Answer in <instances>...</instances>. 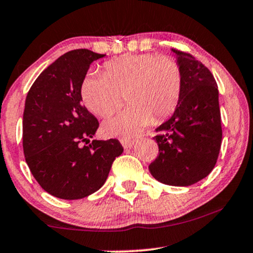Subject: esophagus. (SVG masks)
<instances>
[{"label": "esophagus", "instance_id": "34e87169", "mask_svg": "<svg viewBox=\"0 0 253 253\" xmlns=\"http://www.w3.org/2000/svg\"><path fill=\"white\" fill-rule=\"evenodd\" d=\"M121 143L124 147V149H131L132 145L135 144V141H129V139H122Z\"/></svg>", "mask_w": 253, "mask_h": 253}]
</instances>
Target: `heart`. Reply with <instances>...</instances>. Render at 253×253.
<instances>
[{
	"label": "heart",
	"instance_id": "obj_1",
	"mask_svg": "<svg viewBox=\"0 0 253 253\" xmlns=\"http://www.w3.org/2000/svg\"><path fill=\"white\" fill-rule=\"evenodd\" d=\"M182 70L175 59L155 54L126 55L105 64V74L88 73L83 80L86 108L106 116L121 105L126 93L129 108L110 115L103 132L110 137H135L151 121L170 116L182 92Z\"/></svg>",
	"mask_w": 253,
	"mask_h": 253
}]
</instances>
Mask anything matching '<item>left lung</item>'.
Listing matches in <instances>:
<instances>
[{"label":"left lung","instance_id":"obj_1","mask_svg":"<svg viewBox=\"0 0 253 253\" xmlns=\"http://www.w3.org/2000/svg\"><path fill=\"white\" fill-rule=\"evenodd\" d=\"M182 70V92L173 116L156 127L159 156L149 171L169 186H191L214 168L222 130L218 85L205 65L174 49Z\"/></svg>","mask_w":253,"mask_h":253}]
</instances>
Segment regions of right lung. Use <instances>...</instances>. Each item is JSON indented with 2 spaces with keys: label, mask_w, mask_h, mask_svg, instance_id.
Here are the masks:
<instances>
[{
  "label": "right lung",
  "mask_w": 253,
  "mask_h": 253,
  "mask_svg": "<svg viewBox=\"0 0 253 253\" xmlns=\"http://www.w3.org/2000/svg\"><path fill=\"white\" fill-rule=\"evenodd\" d=\"M104 54L90 49L65 53L41 72L26 97L22 144L33 176L47 193L77 200L105 183L120 141L90 142L99 123L82 105V84L90 65Z\"/></svg>",
  "instance_id": "obj_1"
}]
</instances>
